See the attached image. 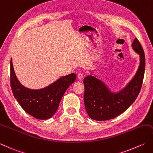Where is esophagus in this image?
<instances>
[{"label":"esophagus","mask_w":153,"mask_h":153,"mask_svg":"<svg viewBox=\"0 0 153 153\" xmlns=\"http://www.w3.org/2000/svg\"><path fill=\"white\" fill-rule=\"evenodd\" d=\"M77 78H78L79 79H82V78H83V74H82V73H80V72H79L78 74H77Z\"/></svg>","instance_id":"1"}]
</instances>
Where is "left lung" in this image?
Returning a JSON list of instances; mask_svg holds the SVG:
<instances>
[{
    "instance_id": "1",
    "label": "left lung",
    "mask_w": 153,
    "mask_h": 153,
    "mask_svg": "<svg viewBox=\"0 0 153 153\" xmlns=\"http://www.w3.org/2000/svg\"><path fill=\"white\" fill-rule=\"evenodd\" d=\"M132 46L140 55L139 70L130 83L118 94H111L103 83L91 76L85 77L84 104L89 117L97 121H106L125 111L137 99L141 89L145 70V56L140 42L134 39Z\"/></svg>"
}]
</instances>
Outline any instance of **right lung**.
<instances>
[{
    "label": "right lung",
    "instance_id": "add662e5",
    "mask_svg": "<svg viewBox=\"0 0 153 153\" xmlns=\"http://www.w3.org/2000/svg\"><path fill=\"white\" fill-rule=\"evenodd\" d=\"M76 75L62 77L44 89L32 90L26 88L18 81L10 59V86L14 97L29 115L38 119H48L55 114L68 87L75 82Z\"/></svg>",
    "mask_w": 153,
    "mask_h": 153
}]
</instances>
